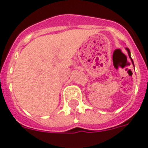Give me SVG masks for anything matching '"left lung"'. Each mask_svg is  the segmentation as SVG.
I'll use <instances>...</instances> for the list:
<instances>
[{"instance_id": "left-lung-1", "label": "left lung", "mask_w": 148, "mask_h": 148, "mask_svg": "<svg viewBox=\"0 0 148 148\" xmlns=\"http://www.w3.org/2000/svg\"><path fill=\"white\" fill-rule=\"evenodd\" d=\"M126 49H127V53H128V56H129V57L131 58V60H132V63H133V65H134V62H133V60H132V57H131V52H130L129 49H128V48H126Z\"/></svg>"}]
</instances>
